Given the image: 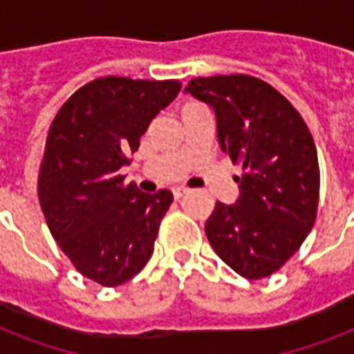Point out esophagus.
I'll return each instance as SVG.
<instances>
[{
    "label": "esophagus",
    "instance_id": "34e87169",
    "mask_svg": "<svg viewBox=\"0 0 354 354\" xmlns=\"http://www.w3.org/2000/svg\"><path fill=\"white\" fill-rule=\"evenodd\" d=\"M185 193H187V189H185V187H174V189H172V194H174V198H176V200L182 198Z\"/></svg>",
    "mask_w": 354,
    "mask_h": 354
}]
</instances>
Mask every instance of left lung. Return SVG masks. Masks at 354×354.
<instances>
[{
    "label": "left lung",
    "instance_id": "8db88e82",
    "mask_svg": "<svg viewBox=\"0 0 354 354\" xmlns=\"http://www.w3.org/2000/svg\"><path fill=\"white\" fill-rule=\"evenodd\" d=\"M185 93L213 110L224 154L241 163L235 204L216 202L205 235L246 279L283 266L307 239L319 198L318 152L297 110L264 80L216 75L189 80Z\"/></svg>",
    "mask_w": 354,
    "mask_h": 354
}]
</instances>
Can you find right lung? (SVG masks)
Returning a JSON list of instances; mask_svg holds the SVG:
<instances>
[{
	"mask_svg": "<svg viewBox=\"0 0 354 354\" xmlns=\"http://www.w3.org/2000/svg\"><path fill=\"white\" fill-rule=\"evenodd\" d=\"M180 90V80L97 79L69 97L49 128L38 178L41 211L60 250L99 285L127 283L152 257L172 193H141L119 169Z\"/></svg>",
	"mask_w": 354,
	"mask_h": 354,
	"instance_id": "obj_1",
	"label": "right lung"
}]
</instances>
